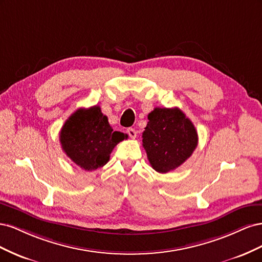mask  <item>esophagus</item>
Segmentation results:
<instances>
[{"label":"esophagus","mask_w":262,"mask_h":262,"mask_svg":"<svg viewBox=\"0 0 262 262\" xmlns=\"http://www.w3.org/2000/svg\"><path fill=\"white\" fill-rule=\"evenodd\" d=\"M126 132H128L129 137H130L131 139H136V138H137V131L134 130L133 128H129L128 130H126Z\"/></svg>","instance_id":"obj_1"}]
</instances>
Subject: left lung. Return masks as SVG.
Returning a JSON list of instances; mask_svg holds the SVG:
<instances>
[{
    "instance_id": "1",
    "label": "left lung",
    "mask_w": 262,
    "mask_h": 262,
    "mask_svg": "<svg viewBox=\"0 0 262 262\" xmlns=\"http://www.w3.org/2000/svg\"><path fill=\"white\" fill-rule=\"evenodd\" d=\"M147 119L142 142L150 166L162 173L176 169L198 145L193 123L177 107L155 108Z\"/></svg>"
}]
</instances>
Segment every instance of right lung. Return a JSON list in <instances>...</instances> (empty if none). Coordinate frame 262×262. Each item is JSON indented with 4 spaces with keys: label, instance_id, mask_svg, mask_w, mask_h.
<instances>
[{
    "label": "right lung",
    "instance_id": "right-lung-1",
    "mask_svg": "<svg viewBox=\"0 0 262 262\" xmlns=\"http://www.w3.org/2000/svg\"><path fill=\"white\" fill-rule=\"evenodd\" d=\"M123 139L124 134L113 130L99 106L77 109L60 131L62 149L87 171L106 165L114 147Z\"/></svg>",
    "mask_w": 262,
    "mask_h": 262
}]
</instances>
